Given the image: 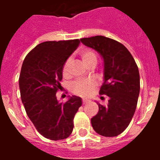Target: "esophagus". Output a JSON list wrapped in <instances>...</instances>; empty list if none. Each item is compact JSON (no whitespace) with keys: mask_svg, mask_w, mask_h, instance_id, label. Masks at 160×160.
I'll return each instance as SVG.
<instances>
[{"mask_svg":"<svg viewBox=\"0 0 160 160\" xmlns=\"http://www.w3.org/2000/svg\"><path fill=\"white\" fill-rule=\"evenodd\" d=\"M89 102H90V100L88 99H82V104H87Z\"/></svg>","mask_w":160,"mask_h":160,"instance_id":"1","label":"esophagus"}]
</instances>
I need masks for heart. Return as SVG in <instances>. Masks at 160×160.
<instances>
[{
	"mask_svg": "<svg viewBox=\"0 0 160 160\" xmlns=\"http://www.w3.org/2000/svg\"><path fill=\"white\" fill-rule=\"evenodd\" d=\"M82 61L83 62L87 67L96 65L98 61V57L96 53L93 51L92 49H85L80 53ZM71 59L68 58L66 61L64 66L62 68V74L64 77H67L70 74V66H71ZM97 86V83L93 79H90L87 81H82V80H78L75 81L71 85V91L73 94H77L79 96H86L90 95L93 92V90Z\"/></svg>",
	"mask_w": 160,
	"mask_h": 160,
	"instance_id": "1",
	"label": "heart"
}]
</instances>
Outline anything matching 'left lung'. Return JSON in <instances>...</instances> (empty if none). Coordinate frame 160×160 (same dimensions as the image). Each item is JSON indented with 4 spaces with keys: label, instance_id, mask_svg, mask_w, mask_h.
Here are the masks:
<instances>
[{
    "label": "left lung",
    "instance_id": "obj_1",
    "mask_svg": "<svg viewBox=\"0 0 160 160\" xmlns=\"http://www.w3.org/2000/svg\"><path fill=\"white\" fill-rule=\"evenodd\" d=\"M80 41L101 55L104 71L99 94L109 97L107 106L97 102L98 112L91 118L92 127L100 135L117 136L128 128L136 109L140 90L138 66L128 49L117 41L104 36Z\"/></svg>",
    "mask_w": 160,
    "mask_h": 160
}]
</instances>
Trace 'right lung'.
Here are the masks:
<instances>
[{
	"instance_id": "right-lung-1",
	"label": "right lung",
	"mask_w": 160,
	"mask_h": 160,
	"mask_svg": "<svg viewBox=\"0 0 160 160\" xmlns=\"http://www.w3.org/2000/svg\"><path fill=\"white\" fill-rule=\"evenodd\" d=\"M79 44V39L42 42L28 53L22 64L19 78L22 103L38 132L51 140L70 136L74 115L82 103L75 95L65 103L59 102L56 96L62 87L63 66Z\"/></svg>"
}]
</instances>
